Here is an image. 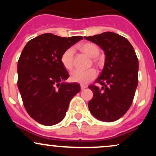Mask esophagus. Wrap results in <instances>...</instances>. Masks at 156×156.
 I'll use <instances>...</instances> for the list:
<instances>
[{
    "label": "esophagus",
    "instance_id": "34e87169",
    "mask_svg": "<svg viewBox=\"0 0 156 156\" xmlns=\"http://www.w3.org/2000/svg\"><path fill=\"white\" fill-rule=\"evenodd\" d=\"M86 88H87V86L83 85V84H81V85H80V89H81V90H83V89Z\"/></svg>",
    "mask_w": 156,
    "mask_h": 156
}]
</instances>
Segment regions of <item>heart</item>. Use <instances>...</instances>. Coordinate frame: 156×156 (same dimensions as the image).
Listing matches in <instances>:
<instances>
[{"label": "heart", "instance_id": "1", "mask_svg": "<svg viewBox=\"0 0 156 156\" xmlns=\"http://www.w3.org/2000/svg\"><path fill=\"white\" fill-rule=\"evenodd\" d=\"M79 48L86 54L92 58H95L100 53L99 48L95 44L87 42L80 44ZM74 49L73 48H67L61 55V62L67 69H72L74 58ZM97 72L94 69H89L87 70L76 69L70 73V79L73 82L80 84H87L96 78Z\"/></svg>", "mask_w": 156, "mask_h": 156}]
</instances>
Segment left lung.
I'll return each mask as SVG.
<instances>
[{
  "label": "left lung",
  "instance_id": "8db88e82",
  "mask_svg": "<svg viewBox=\"0 0 156 156\" xmlns=\"http://www.w3.org/2000/svg\"><path fill=\"white\" fill-rule=\"evenodd\" d=\"M84 38L98 44L105 55L103 71L95 80L101 87H89L93 92L88 103L89 111L101 121H116L128 112L133 102L138 85L136 54L128 39L113 32Z\"/></svg>",
  "mask_w": 156,
  "mask_h": 156
}]
</instances>
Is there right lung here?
<instances>
[{"label":"right lung","instance_id":"obj_1","mask_svg":"<svg viewBox=\"0 0 156 156\" xmlns=\"http://www.w3.org/2000/svg\"><path fill=\"white\" fill-rule=\"evenodd\" d=\"M81 39L80 36L65 38L44 34L23 48L17 63V87L25 108L37 122H60L69 102L80 92L78 83L65 82L69 73L61 62V55Z\"/></svg>","mask_w":156,"mask_h":156}]
</instances>
